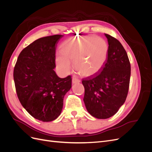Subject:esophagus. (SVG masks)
Here are the masks:
<instances>
[{
    "mask_svg": "<svg viewBox=\"0 0 152 152\" xmlns=\"http://www.w3.org/2000/svg\"><path fill=\"white\" fill-rule=\"evenodd\" d=\"M80 82V80H79L78 79H77L76 77H72V84H73L79 83Z\"/></svg>",
    "mask_w": 152,
    "mask_h": 152,
    "instance_id": "34e87169",
    "label": "esophagus"
}]
</instances>
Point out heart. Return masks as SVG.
<instances>
[{
  "label": "heart",
  "instance_id": "obj_1",
  "mask_svg": "<svg viewBox=\"0 0 152 152\" xmlns=\"http://www.w3.org/2000/svg\"><path fill=\"white\" fill-rule=\"evenodd\" d=\"M108 45L106 40L94 35L69 38L61 46L55 58L59 70L67 73L73 61L75 70L82 76L89 77L99 72L107 61Z\"/></svg>",
  "mask_w": 152,
  "mask_h": 152
}]
</instances>
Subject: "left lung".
<instances>
[{
  "mask_svg": "<svg viewBox=\"0 0 152 152\" xmlns=\"http://www.w3.org/2000/svg\"><path fill=\"white\" fill-rule=\"evenodd\" d=\"M108 42L107 61L99 73L82 81L84 102L93 117L106 119L115 114L126 99L131 77L127 54L119 41L104 34Z\"/></svg>",
  "mask_w": 152,
  "mask_h": 152,
  "instance_id": "obj_1",
  "label": "left lung"
}]
</instances>
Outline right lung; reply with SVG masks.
<instances>
[{
	"label": "right lung",
	"instance_id": "obj_1",
	"mask_svg": "<svg viewBox=\"0 0 152 152\" xmlns=\"http://www.w3.org/2000/svg\"><path fill=\"white\" fill-rule=\"evenodd\" d=\"M63 35L35 40L18 58L14 80L18 99L35 118L50 122L61 114L65 95L72 87L69 75L59 78L54 69L57 44Z\"/></svg>",
	"mask_w": 152,
	"mask_h": 152
}]
</instances>
